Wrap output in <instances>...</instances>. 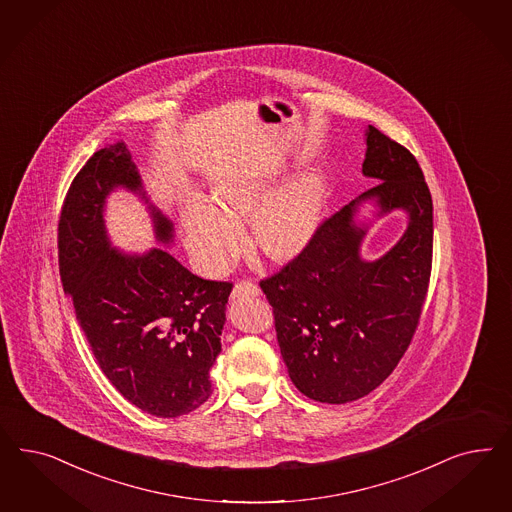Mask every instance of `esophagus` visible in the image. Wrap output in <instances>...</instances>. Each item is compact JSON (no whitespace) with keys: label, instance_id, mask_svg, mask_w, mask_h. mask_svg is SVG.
<instances>
[{"label":"esophagus","instance_id":"esophagus-1","mask_svg":"<svg viewBox=\"0 0 512 512\" xmlns=\"http://www.w3.org/2000/svg\"><path fill=\"white\" fill-rule=\"evenodd\" d=\"M261 293V289L253 283V281H240L236 283L233 289V298H242V296H257Z\"/></svg>","mask_w":512,"mask_h":512}]
</instances>
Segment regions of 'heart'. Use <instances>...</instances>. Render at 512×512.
I'll use <instances>...</instances> for the list:
<instances>
[{
    "label": "heart",
    "mask_w": 512,
    "mask_h": 512,
    "mask_svg": "<svg viewBox=\"0 0 512 512\" xmlns=\"http://www.w3.org/2000/svg\"><path fill=\"white\" fill-rule=\"evenodd\" d=\"M274 174L238 172L212 187L210 201L187 195L182 202L186 248L195 266L223 274L244 248L242 225L249 217V240L272 261H291L310 246L332 193L330 174L315 167L274 193Z\"/></svg>",
    "instance_id": "obj_1"
}]
</instances>
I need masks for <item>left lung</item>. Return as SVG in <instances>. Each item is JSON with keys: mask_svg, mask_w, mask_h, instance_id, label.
Returning <instances> with one entry per match:
<instances>
[{"mask_svg": "<svg viewBox=\"0 0 512 512\" xmlns=\"http://www.w3.org/2000/svg\"><path fill=\"white\" fill-rule=\"evenodd\" d=\"M362 174L377 186L319 227L310 246L261 289L274 308L281 357L310 400L355 402L398 366L419 323L432 270L434 204L417 159L368 125ZM372 203V218L358 220ZM402 209L408 227L368 262L361 242L379 216Z\"/></svg>", "mask_w": 512, "mask_h": 512, "instance_id": "8db88e82", "label": "left lung"}]
</instances>
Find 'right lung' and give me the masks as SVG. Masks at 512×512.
Returning a JSON list of instances; mask_svg holds the SVG:
<instances>
[{
    "label": "right lung",
    "mask_w": 512,
    "mask_h": 512,
    "mask_svg": "<svg viewBox=\"0 0 512 512\" xmlns=\"http://www.w3.org/2000/svg\"><path fill=\"white\" fill-rule=\"evenodd\" d=\"M118 189L137 195L155 242L171 246L174 225L150 197L122 142L88 159L69 187L58 225L60 276L99 368L144 413L174 419L212 394L210 370L233 283L191 274L167 249L114 248L105 212Z\"/></svg>",
    "instance_id": "right-lung-1"
}]
</instances>
